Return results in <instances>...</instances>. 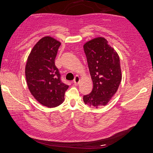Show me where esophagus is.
Instances as JSON below:
<instances>
[{"label": "esophagus", "instance_id": "34e87169", "mask_svg": "<svg viewBox=\"0 0 153 153\" xmlns=\"http://www.w3.org/2000/svg\"><path fill=\"white\" fill-rule=\"evenodd\" d=\"M79 82H80V78H79V76H75L73 82H74V83L75 85H77V84L79 83Z\"/></svg>", "mask_w": 153, "mask_h": 153}]
</instances>
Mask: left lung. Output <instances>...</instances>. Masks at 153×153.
Here are the masks:
<instances>
[{
	"label": "left lung",
	"instance_id": "1",
	"mask_svg": "<svg viewBox=\"0 0 153 153\" xmlns=\"http://www.w3.org/2000/svg\"><path fill=\"white\" fill-rule=\"evenodd\" d=\"M83 48L94 85L91 93L83 96V101L97 108L108 104L121 83L119 57L102 37L86 42Z\"/></svg>",
	"mask_w": 153,
	"mask_h": 153
}]
</instances>
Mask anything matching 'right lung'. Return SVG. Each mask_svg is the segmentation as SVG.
Listing matches in <instances>:
<instances>
[{
	"instance_id": "right-lung-1",
	"label": "right lung",
	"mask_w": 153,
	"mask_h": 153,
	"mask_svg": "<svg viewBox=\"0 0 153 153\" xmlns=\"http://www.w3.org/2000/svg\"><path fill=\"white\" fill-rule=\"evenodd\" d=\"M60 45V42L50 36L41 39L32 49L25 70L30 93L39 103L49 108L61 104L68 88L62 82L55 65Z\"/></svg>"
}]
</instances>
